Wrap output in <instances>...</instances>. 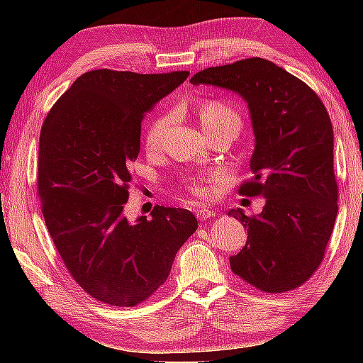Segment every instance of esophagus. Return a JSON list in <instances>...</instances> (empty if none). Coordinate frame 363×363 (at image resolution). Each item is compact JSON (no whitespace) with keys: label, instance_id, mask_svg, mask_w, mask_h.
<instances>
[{"label":"esophagus","instance_id":"esophagus-1","mask_svg":"<svg viewBox=\"0 0 363 363\" xmlns=\"http://www.w3.org/2000/svg\"><path fill=\"white\" fill-rule=\"evenodd\" d=\"M213 216H215V210H211V208L203 206L200 210H196L198 220H208V218H213Z\"/></svg>","mask_w":363,"mask_h":363}]
</instances>
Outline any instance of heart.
Segmentation results:
<instances>
[{
    "instance_id": "obj_1",
    "label": "heart",
    "mask_w": 363,
    "mask_h": 363,
    "mask_svg": "<svg viewBox=\"0 0 363 363\" xmlns=\"http://www.w3.org/2000/svg\"><path fill=\"white\" fill-rule=\"evenodd\" d=\"M198 117H200L201 127L205 128V132L211 130L218 125H225V123H233L238 130L241 127V117L235 108L228 106L226 102L221 101H203L198 106ZM168 125V117H158L150 123L147 130V147L155 148L160 145L163 133L167 130ZM211 182H215V177H206V178H190L185 183L186 190L193 193L198 198H208L211 195Z\"/></svg>"
}]
</instances>
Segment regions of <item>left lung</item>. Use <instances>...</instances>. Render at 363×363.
<instances>
[{
    "mask_svg": "<svg viewBox=\"0 0 363 363\" xmlns=\"http://www.w3.org/2000/svg\"><path fill=\"white\" fill-rule=\"evenodd\" d=\"M191 84L245 99L255 132L252 178L246 196L266 198L256 216L231 210L247 228L246 246L230 257L231 271L259 291L296 289L324 259L337 216L334 130L312 89L274 62L250 57L208 67Z\"/></svg>",
    "mask_w": 363,
    "mask_h": 363,
    "instance_id": "1",
    "label": "left lung"
}]
</instances>
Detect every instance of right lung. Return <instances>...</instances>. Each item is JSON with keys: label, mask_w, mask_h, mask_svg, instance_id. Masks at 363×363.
<instances>
[{"label": "right lung", "mask_w": 363, "mask_h": 363, "mask_svg": "<svg viewBox=\"0 0 363 363\" xmlns=\"http://www.w3.org/2000/svg\"><path fill=\"white\" fill-rule=\"evenodd\" d=\"M186 71L137 74L97 69L76 79L49 111L39 137L43 215L67 271L94 299L133 307L170 274L195 215L155 206L123 215L145 112L175 91Z\"/></svg>", "instance_id": "add662e5"}]
</instances>
